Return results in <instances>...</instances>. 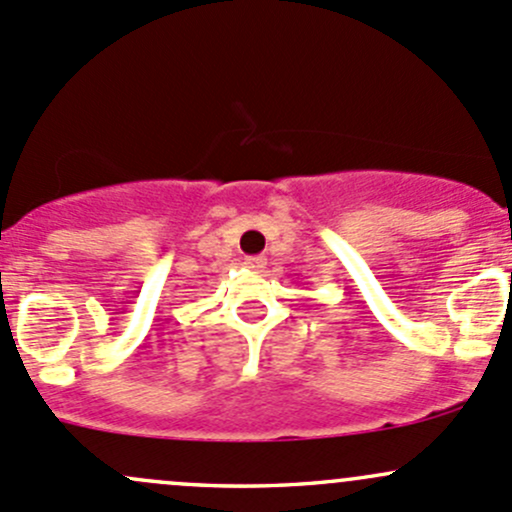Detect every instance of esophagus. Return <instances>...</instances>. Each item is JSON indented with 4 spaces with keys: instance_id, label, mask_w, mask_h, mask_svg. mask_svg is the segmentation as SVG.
Masks as SVG:
<instances>
[{
    "instance_id": "1",
    "label": "esophagus",
    "mask_w": 512,
    "mask_h": 512,
    "mask_svg": "<svg viewBox=\"0 0 512 512\" xmlns=\"http://www.w3.org/2000/svg\"><path fill=\"white\" fill-rule=\"evenodd\" d=\"M267 265V260L262 255H255V257H245V267L247 270H262V267Z\"/></svg>"
}]
</instances>
